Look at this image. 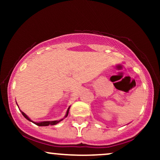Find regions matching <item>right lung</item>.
I'll list each match as a JSON object with an SVG mask.
<instances>
[{
  "mask_svg": "<svg viewBox=\"0 0 160 160\" xmlns=\"http://www.w3.org/2000/svg\"><path fill=\"white\" fill-rule=\"evenodd\" d=\"M69 109H70V107L68 108V111H67V112H66V115L65 116V117H64L63 119H65V117H68V112H69ZM21 113H22V114L24 117H25V118H26L28 120H29V121H31V122H34V124H36L37 126H49V125H51V126H53V125H56V124H57V123H58V122H60V121H62V120H63V119H61V120H54V121H43V122H33V121L31 120L30 118H29L28 117V116L25 114V113H24V112H22L21 111Z\"/></svg>",
  "mask_w": 160,
  "mask_h": 160,
  "instance_id": "obj_1",
  "label": "right lung"
}]
</instances>
